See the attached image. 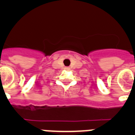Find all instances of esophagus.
<instances>
[{"label":"esophagus","mask_w":135,"mask_h":135,"mask_svg":"<svg viewBox=\"0 0 135 135\" xmlns=\"http://www.w3.org/2000/svg\"><path fill=\"white\" fill-rule=\"evenodd\" d=\"M64 69H65V70H70V68H69V67H65V68Z\"/></svg>","instance_id":"esophagus-1"}]
</instances>
